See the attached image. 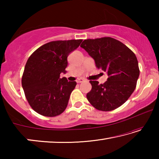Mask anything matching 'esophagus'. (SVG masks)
Segmentation results:
<instances>
[{
	"label": "esophagus",
	"instance_id": "obj_1",
	"mask_svg": "<svg viewBox=\"0 0 159 159\" xmlns=\"http://www.w3.org/2000/svg\"><path fill=\"white\" fill-rule=\"evenodd\" d=\"M84 79H78L77 80H76V82L77 83H82V82H83V81H84Z\"/></svg>",
	"mask_w": 159,
	"mask_h": 159
}]
</instances>
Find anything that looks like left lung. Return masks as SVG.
Listing matches in <instances>:
<instances>
[{
    "mask_svg": "<svg viewBox=\"0 0 159 159\" xmlns=\"http://www.w3.org/2000/svg\"><path fill=\"white\" fill-rule=\"evenodd\" d=\"M80 47L94 59L98 69L106 71L109 76L103 84L90 80L92 89L87 93L88 100L95 109L103 111L121 106L134 92L139 76L134 53L111 37L86 39Z\"/></svg>",
    "mask_w": 159,
    "mask_h": 159,
    "instance_id": "1",
    "label": "left lung"
}]
</instances>
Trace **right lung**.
I'll return each mask as SVG.
<instances>
[{
    "label": "right lung",
    "instance_id": "obj_1",
    "mask_svg": "<svg viewBox=\"0 0 159 159\" xmlns=\"http://www.w3.org/2000/svg\"><path fill=\"white\" fill-rule=\"evenodd\" d=\"M81 39L51 41L31 54L25 67L21 85L29 105L44 116L54 117L66 109L76 81H68L67 57L79 46Z\"/></svg>",
    "mask_w": 159,
    "mask_h": 159
}]
</instances>
